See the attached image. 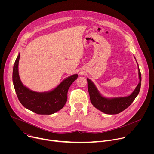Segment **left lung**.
I'll return each instance as SVG.
<instances>
[{"mask_svg":"<svg viewBox=\"0 0 154 154\" xmlns=\"http://www.w3.org/2000/svg\"><path fill=\"white\" fill-rule=\"evenodd\" d=\"M135 59L136 60L135 57ZM137 63L138 64L139 83L134 91L127 96L115 97H105L99 92L95 84L90 79L87 78L88 90L89 92L90 100L95 108L105 114L116 115L124 111L131 104L140 92L141 83V75L137 61Z\"/></svg>","mask_w":154,"mask_h":154,"instance_id":"left-lung-1","label":"left lung"}]
</instances>
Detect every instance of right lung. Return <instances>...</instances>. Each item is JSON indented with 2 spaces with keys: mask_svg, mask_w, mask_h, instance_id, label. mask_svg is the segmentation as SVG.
Returning <instances> with one entry per match:
<instances>
[{
  "mask_svg": "<svg viewBox=\"0 0 154 154\" xmlns=\"http://www.w3.org/2000/svg\"><path fill=\"white\" fill-rule=\"evenodd\" d=\"M19 53L13 69V83L19 100L25 108L39 115H52L63 108L66 103L68 91L71 84L77 79L74 74L64 79L54 89L46 92L31 90L22 83L19 75Z\"/></svg>",
  "mask_w": 154,
  "mask_h": 154,
  "instance_id": "1",
  "label": "right lung"
}]
</instances>
